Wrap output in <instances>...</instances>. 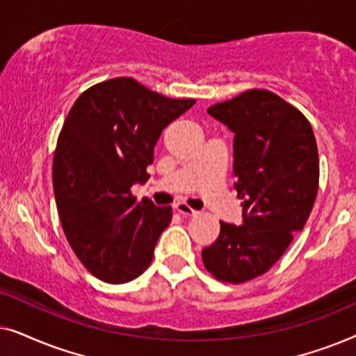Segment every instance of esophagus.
Here are the masks:
<instances>
[{
  "instance_id": "esophagus-1",
  "label": "esophagus",
  "mask_w": 356,
  "mask_h": 356,
  "mask_svg": "<svg viewBox=\"0 0 356 356\" xmlns=\"http://www.w3.org/2000/svg\"><path fill=\"white\" fill-rule=\"evenodd\" d=\"M175 209H177L179 213H183V216H196L197 213V211H194V209L191 206H188L186 202L175 204Z\"/></svg>"
}]
</instances>
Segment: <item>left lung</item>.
I'll return each mask as SVG.
<instances>
[{
    "instance_id": "left-lung-1",
    "label": "left lung",
    "mask_w": 356,
    "mask_h": 356,
    "mask_svg": "<svg viewBox=\"0 0 356 356\" xmlns=\"http://www.w3.org/2000/svg\"><path fill=\"white\" fill-rule=\"evenodd\" d=\"M207 113L235 134L243 223L220 222L202 261L216 279L243 284L269 270L303 230L318 194V145L305 115L269 90H246Z\"/></svg>"
}]
</instances>
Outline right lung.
<instances>
[{
	"label": "right lung",
	"mask_w": 356,
	"mask_h": 356,
	"mask_svg": "<svg viewBox=\"0 0 356 356\" xmlns=\"http://www.w3.org/2000/svg\"><path fill=\"white\" fill-rule=\"evenodd\" d=\"M196 104L168 99L131 77L92 86L74 102L53 157V189L65 235L87 270L126 284L147 269L172 207L136 201L162 131Z\"/></svg>",
	"instance_id": "add662e5"
}]
</instances>
